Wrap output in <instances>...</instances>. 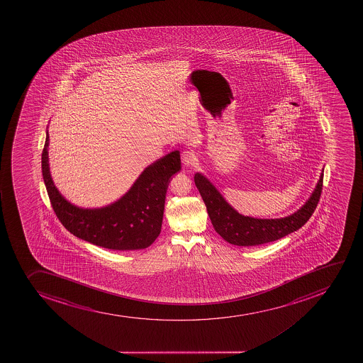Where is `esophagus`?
Masks as SVG:
<instances>
[{"instance_id": "1", "label": "esophagus", "mask_w": 363, "mask_h": 363, "mask_svg": "<svg viewBox=\"0 0 363 363\" xmlns=\"http://www.w3.org/2000/svg\"><path fill=\"white\" fill-rule=\"evenodd\" d=\"M181 160H182V163H184L186 167H191V165L194 164L195 161H196V156H195L194 151L184 150L182 151V154H181Z\"/></svg>"}]
</instances>
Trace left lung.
Listing matches in <instances>:
<instances>
[{"label": "left lung", "instance_id": "8db88e82", "mask_svg": "<svg viewBox=\"0 0 363 363\" xmlns=\"http://www.w3.org/2000/svg\"><path fill=\"white\" fill-rule=\"evenodd\" d=\"M194 181L207 207L213 227L227 242L237 246L266 244L299 230L315 212L323 189L322 172L316 189L299 211L280 219H255L234 211L201 174H195Z\"/></svg>", "mask_w": 363, "mask_h": 363}]
</instances>
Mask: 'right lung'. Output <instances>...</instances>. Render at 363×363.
<instances>
[{"instance_id":"1","label":"right lung","mask_w":363,"mask_h":363,"mask_svg":"<svg viewBox=\"0 0 363 363\" xmlns=\"http://www.w3.org/2000/svg\"><path fill=\"white\" fill-rule=\"evenodd\" d=\"M48 133L41 168L47 194L62 226L73 235L101 247L118 251L150 246L161 233L169 179L181 169L179 151L165 155L145 168L121 200L99 209L72 206L54 187L48 168Z\"/></svg>"}]
</instances>
